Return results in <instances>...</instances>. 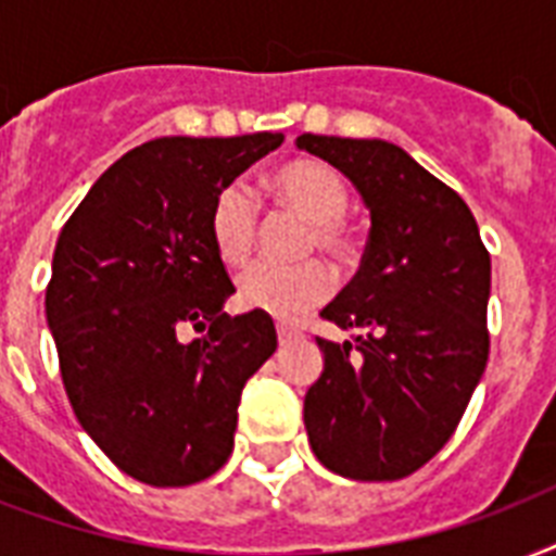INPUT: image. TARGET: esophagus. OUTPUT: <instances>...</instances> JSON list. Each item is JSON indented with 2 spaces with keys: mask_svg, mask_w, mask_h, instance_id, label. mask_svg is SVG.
I'll return each mask as SVG.
<instances>
[{
  "mask_svg": "<svg viewBox=\"0 0 556 556\" xmlns=\"http://www.w3.org/2000/svg\"><path fill=\"white\" fill-rule=\"evenodd\" d=\"M277 334H279V343L288 346V343H296V340H303V331L294 329V326H288V323H277Z\"/></svg>",
  "mask_w": 556,
  "mask_h": 556,
  "instance_id": "34e87169",
  "label": "esophagus"
}]
</instances>
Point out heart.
<instances>
[{"label": "heart", "mask_w": 556, "mask_h": 556, "mask_svg": "<svg viewBox=\"0 0 556 556\" xmlns=\"http://www.w3.org/2000/svg\"><path fill=\"white\" fill-rule=\"evenodd\" d=\"M270 192L279 204L308 218L305 251H323L338 262L357 253V236L346 222L352 190L338 169L317 159H296L268 176ZM210 242L227 268H242L253 256L260 230V201L244 181H227L213 195L207 213ZM331 294L329 268L317 260L300 265H251L236 282V300L248 312H262L291 320L320 305Z\"/></svg>", "instance_id": "b5f03b06"}]
</instances>
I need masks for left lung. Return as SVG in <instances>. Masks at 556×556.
I'll use <instances>...</instances> for the list:
<instances>
[{
    "instance_id": "obj_1",
    "label": "left lung",
    "mask_w": 556,
    "mask_h": 556,
    "mask_svg": "<svg viewBox=\"0 0 556 556\" xmlns=\"http://www.w3.org/2000/svg\"><path fill=\"white\" fill-rule=\"evenodd\" d=\"M296 147L352 178L371 213L361 270L320 312L352 340L317 338L305 430L334 473L395 482L447 444L482 378L491 253L462 195L395 143L305 132Z\"/></svg>"
}]
</instances>
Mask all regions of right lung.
Wrapping results in <instances>:
<instances>
[{"label": "right lung", "instance_id": "1", "mask_svg": "<svg viewBox=\"0 0 556 556\" xmlns=\"http://www.w3.org/2000/svg\"><path fill=\"white\" fill-rule=\"evenodd\" d=\"M279 143L274 132L141 143L56 239L46 317L65 395L138 482L185 488L216 473L233 453L244 383L277 352L268 314L222 308L236 288L207 213L218 187ZM187 325L202 338L181 344Z\"/></svg>", "mask_w": 556, "mask_h": 556}]
</instances>
